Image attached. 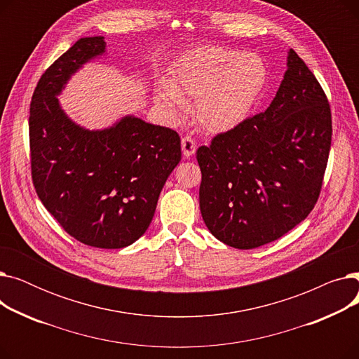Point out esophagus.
<instances>
[{
	"mask_svg": "<svg viewBox=\"0 0 359 359\" xmlns=\"http://www.w3.org/2000/svg\"><path fill=\"white\" fill-rule=\"evenodd\" d=\"M182 151H183L184 157H191V156L195 154V151H196V142H195V140H194L192 137L186 135V137L182 138Z\"/></svg>",
	"mask_w": 359,
	"mask_h": 359,
	"instance_id": "1",
	"label": "esophagus"
}]
</instances>
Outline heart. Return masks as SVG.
I'll use <instances>...</instances> for the list:
<instances>
[{
    "instance_id": "b5f03b06",
    "label": "heart",
    "mask_w": 359,
    "mask_h": 359,
    "mask_svg": "<svg viewBox=\"0 0 359 359\" xmlns=\"http://www.w3.org/2000/svg\"><path fill=\"white\" fill-rule=\"evenodd\" d=\"M266 84L268 67L259 55L203 46L182 56L156 100L172 119L182 118L186 102L195 100L198 123L225 132L250 116Z\"/></svg>"
}]
</instances>
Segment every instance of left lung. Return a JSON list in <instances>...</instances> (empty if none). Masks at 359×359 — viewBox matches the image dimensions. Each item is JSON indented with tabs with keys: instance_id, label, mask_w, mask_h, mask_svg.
<instances>
[{
	"instance_id": "8db88e82",
	"label": "left lung",
	"mask_w": 359,
	"mask_h": 359,
	"mask_svg": "<svg viewBox=\"0 0 359 359\" xmlns=\"http://www.w3.org/2000/svg\"><path fill=\"white\" fill-rule=\"evenodd\" d=\"M269 107L196 151L206 227L248 250L307 218L322 191L332 144L326 94L295 50Z\"/></svg>"
}]
</instances>
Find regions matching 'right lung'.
Wrapping results in <instances>:
<instances>
[{"mask_svg":"<svg viewBox=\"0 0 359 359\" xmlns=\"http://www.w3.org/2000/svg\"><path fill=\"white\" fill-rule=\"evenodd\" d=\"M104 49V37H81L42 74L30 103V164L37 196L69 236L122 249L147 231L182 149L176 130L135 116L88 130L65 115L56 96Z\"/></svg>","mask_w":359,"mask_h":359,"instance_id":"1","label":"right lung"}]
</instances>
